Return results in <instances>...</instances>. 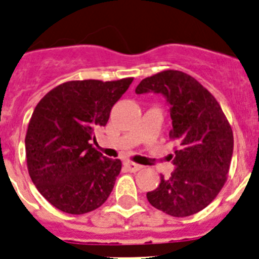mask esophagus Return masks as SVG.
Here are the masks:
<instances>
[{
  "instance_id": "esophagus-1",
  "label": "esophagus",
  "mask_w": 259,
  "mask_h": 259,
  "mask_svg": "<svg viewBox=\"0 0 259 259\" xmlns=\"http://www.w3.org/2000/svg\"><path fill=\"white\" fill-rule=\"evenodd\" d=\"M125 166L127 167V170H129V171H132V173H135V171H138V170H141L142 167V165H139V164H135V162H133V161H126L125 162Z\"/></svg>"
}]
</instances>
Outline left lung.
Instances as JSON below:
<instances>
[{
  "label": "left lung",
  "mask_w": 259,
  "mask_h": 259,
  "mask_svg": "<svg viewBox=\"0 0 259 259\" xmlns=\"http://www.w3.org/2000/svg\"><path fill=\"white\" fill-rule=\"evenodd\" d=\"M161 93L170 106L177 142L169 179L161 176L156 190L147 192L152 206L173 217H188L206 208L227 181L234 151V133L220 103L190 74L165 69L141 81L135 93Z\"/></svg>",
  "instance_id": "8db88e82"
}]
</instances>
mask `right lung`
<instances>
[{
    "mask_svg": "<svg viewBox=\"0 0 259 259\" xmlns=\"http://www.w3.org/2000/svg\"><path fill=\"white\" fill-rule=\"evenodd\" d=\"M134 78L67 81L38 102L25 134L28 173L39 193L68 214L95 210L108 199L121 171L90 141L106 126L113 104Z\"/></svg>",
    "mask_w": 259,
    "mask_h": 259,
    "instance_id": "right-lung-1",
    "label": "right lung"
}]
</instances>
